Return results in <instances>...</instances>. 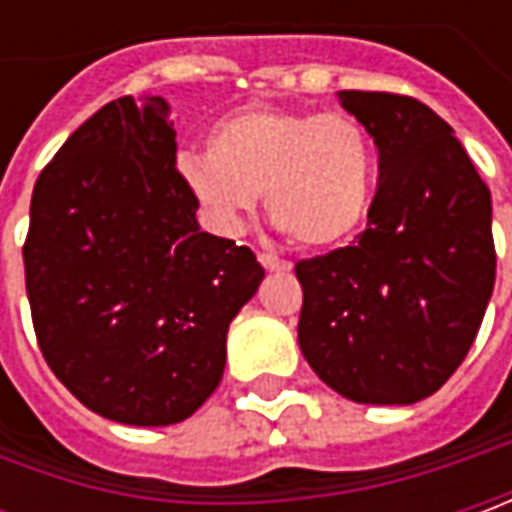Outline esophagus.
Returning <instances> with one entry per match:
<instances>
[{"label":"esophagus","mask_w":512,"mask_h":512,"mask_svg":"<svg viewBox=\"0 0 512 512\" xmlns=\"http://www.w3.org/2000/svg\"><path fill=\"white\" fill-rule=\"evenodd\" d=\"M259 262H262L265 270H290V262L279 259V256H273V253H259Z\"/></svg>","instance_id":"1"}]
</instances>
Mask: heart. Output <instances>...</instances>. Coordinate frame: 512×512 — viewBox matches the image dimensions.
Masks as SVG:
<instances>
[{"instance_id":"obj_1","label":"heart","mask_w":512,"mask_h":512,"mask_svg":"<svg viewBox=\"0 0 512 512\" xmlns=\"http://www.w3.org/2000/svg\"><path fill=\"white\" fill-rule=\"evenodd\" d=\"M179 179L222 233H236L262 193L293 245L327 247L362 225L376 187V145L342 110L253 105L210 130L207 153H182Z\"/></svg>"}]
</instances>
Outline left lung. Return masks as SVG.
<instances>
[{
  "label": "left lung",
  "mask_w": 512,
  "mask_h": 512,
  "mask_svg": "<svg viewBox=\"0 0 512 512\" xmlns=\"http://www.w3.org/2000/svg\"><path fill=\"white\" fill-rule=\"evenodd\" d=\"M379 148L367 227L296 262L299 347L362 404H413L464 362L496 282L490 190L453 128L413 96L342 90Z\"/></svg>",
  "instance_id": "left-lung-1"
}]
</instances>
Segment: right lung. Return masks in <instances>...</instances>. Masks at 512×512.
Listing matches in <instances>:
<instances>
[{
    "label": "right lung",
    "mask_w": 512,
    "mask_h": 512,
    "mask_svg": "<svg viewBox=\"0 0 512 512\" xmlns=\"http://www.w3.org/2000/svg\"><path fill=\"white\" fill-rule=\"evenodd\" d=\"M196 207L159 96L96 110L36 179L22 247L36 342L105 419L176 424L222 382L227 327L265 270Z\"/></svg>",
    "instance_id": "add662e5"
}]
</instances>
